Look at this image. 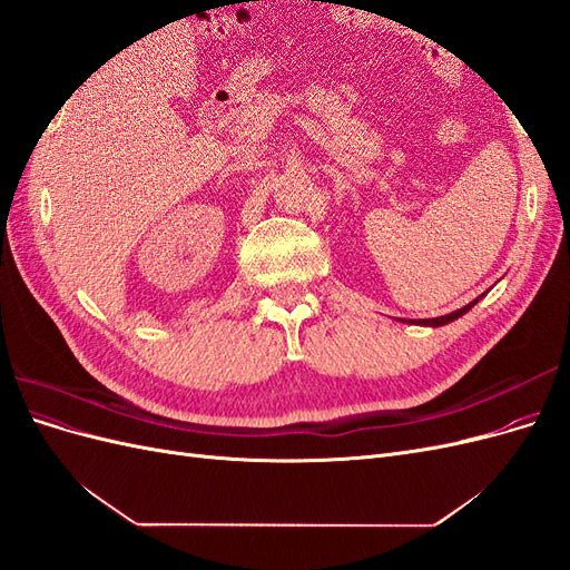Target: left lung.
Returning <instances> with one entry per match:
<instances>
[{
  "mask_svg": "<svg viewBox=\"0 0 570 570\" xmlns=\"http://www.w3.org/2000/svg\"><path fill=\"white\" fill-rule=\"evenodd\" d=\"M478 302V299H475ZM475 302H471L469 306H463V308H459V312H454V314H446V316H440V318H423V321H419L421 325H444V323H450V321H454V318H459V316H463L465 312H469V308L475 304ZM413 323V321H411Z\"/></svg>",
  "mask_w": 570,
  "mask_h": 570,
  "instance_id": "8db88e82",
  "label": "left lung"
}]
</instances>
